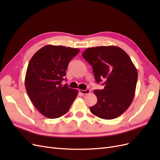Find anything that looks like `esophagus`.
I'll list each match as a JSON object with an SVG mask.
<instances>
[{
	"instance_id": "obj_1",
	"label": "esophagus",
	"mask_w": 160,
	"mask_h": 160,
	"mask_svg": "<svg viewBox=\"0 0 160 160\" xmlns=\"http://www.w3.org/2000/svg\"><path fill=\"white\" fill-rule=\"evenodd\" d=\"M79 92L83 95H86V94H88L91 91L89 89H86V90H79Z\"/></svg>"
}]
</instances>
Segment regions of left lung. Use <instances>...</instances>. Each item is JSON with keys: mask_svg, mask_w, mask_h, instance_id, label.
I'll use <instances>...</instances> for the list:
<instances>
[{"mask_svg": "<svg viewBox=\"0 0 160 160\" xmlns=\"http://www.w3.org/2000/svg\"><path fill=\"white\" fill-rule=\"evenodd\" d=\"M93 67L97 83L104 81L102 90H94L98 103L91 112L104 119L123 114L134 98L138 71L129 55L120 47L101 46L87 49L82 54Z\"/></svg>", "mask_w": 160, "mask_h": 160, "instance_id": "1", "label": "left lung"}]
</instances>
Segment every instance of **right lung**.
<instances>
[{"instance_id":"1","label":"right lung","mask_w":160,"mask_h":160,"mask_svg":"<svg viewBox=\"0 0 160 160\" xmlns=\"http://www.w3.org/2000/svg\"><path fill=\"white\" fill-rule=\"evenodd\" d=\"M79 49L48 45L35 53L28 65L25 88L32 104L50 119L60 118L69 111L78 91L61 82L69 61Z\"/></svg>"}]
</instances>
